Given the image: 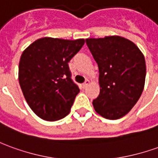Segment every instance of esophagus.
Masks as SVG:
<instances>
[{"instance_id": "obj_1", "label": "esophagus", "mask_w": 158, "mask_h": 158, "mask_svg": "<svg viewBox=\"0 0 158 158\" xmlns=\"http://www.w3.org/2000/svg\"><path fill=\"white\" fill-rule=\"evenodd\" d=\"M89 84H90V80L86 79V80H85V82L84 83V84L82 85L83 88H86L87 85H89Z\"/></svg>"}]
</instances>
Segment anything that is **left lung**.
Segmentation results:
<instances>
[{
  "label": "left lung",
  "mask_w": 158,
  "mask_h": 158,
  "mask_svg": "<svg viewBox=\"0 0 158 158\" xmlns=\"http://www.w3.org/2000/svg\"><path fill=\"white\" fill-rule=\"evenodd\" d=\"M85 41L99 69L100 93L92 102L95 110L109 120L123 117L144 90V55L133 42L119 36Z\"/></svg>",
  "instance_id": "obj_1"
}]
</instances>
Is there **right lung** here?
Returning <instances> with one entry per match:
<instances>
[{
	"mask_svg": "<svg viewBox=\"0 0 158 158\" xmlns=\"http://www.w3.org/2000/svg\"><path fill=\"white\" fill-rule=\"evenodd\" d=\"M85 39L43 37L22 53L19 81L26 102L38 117L55 121L67 116L79 92L71 79L68 62Z\"/></svg>",
	"mask_w": 158,
	"mask_h": 158,
	"instance_id": "add662e5",
	"label": "right lung"
}]
</instances>
